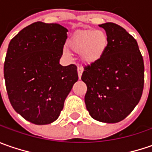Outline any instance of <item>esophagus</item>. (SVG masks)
<instances>
[{
	"label": "esophagus",
	"mask_w": 152,
	"mask_h": 152,
	"mask_svg": "<svg viewBox=\"0 0 152 152\" xmlns=\"http://www.w3.org/2000/svg\"><path fill=\"white\" fill-rule=\"evenodd\" d=\"M82 73H83V68L81 67H78V75H79V79L81 78Z\"/></svg>",
	"instance_id": "34e87169"
}]
</instances>
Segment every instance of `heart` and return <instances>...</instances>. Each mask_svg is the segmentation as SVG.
<instances>
[{"instance_id": "1", "label": "heart", "mask_w": 152, "mask_h": 152, "mask_svg": "<svg viewBox=\"0 0 152 152\" xmlns=\"http://www.w3.org/2000/svg\"><path fill=\"white\" fill-rule=\"evenodd\" d=\"M109 45L107 34L103 30H85L74 34L68 41L73 52L80 54L85 64L91 65L104 56Z\"/></svg>"}]
</instances>
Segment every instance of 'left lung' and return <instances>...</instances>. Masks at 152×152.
Masks as SVG:
<instances>
[{
    "label": "left lung",
    "instance_id": "8db88e82",
    "mask_svg": "<svg viewBox=\"0 0 152 152\" xmlns=\"http://www.w3.org/2000/svg\"><path fill=\"white\" fill-rule=\"evenodd\" d=\"M99 26L107 34V50L100 61L85 67L81 79L91 118L114 124L129 115L141 98L144 61L137 41L124 28L113 23Z\"/></svg>",
    "mask_w": 152,
    "mask_h": 152
}]
</instances>
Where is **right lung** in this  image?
Instances as JSON below:
<instances>
[{
    "mask_svg": "<svg viewBox=\"0 0 152 152\" xmlns=\"http://www.w3.org/2000/svg\"><path fill=\"white\" fill-rule=\"evenodd\" d=\"M67 29L36 22L12 39L4 62L9 101L27 121L44 125L58 118L79 76L74 64L59 63Z\"/></svg>",
    "mask_w": 152,
    "mask_h": 152,
    "instance_id": "add662e5",
    "label": "right lung"
}]
</instances>
